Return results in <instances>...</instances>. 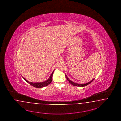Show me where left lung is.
I'll return each mask as SVG.
<instances>
[{
    "label": "left lung",
    "instance_id": "1",
    "mask_svg": "<svg viewBox=\"0 0 121 121\" xmlns=\"http://www.w3.org/2000/svg\"><path fill=\"white\" fill-rule=\"evenodd\" d=\"M66 75V78H67V80L69 81V82L72 85H74V86H77V87H85V86H86L87 85H88V84L91 83L92 82V81L94 79H92L91 81H90L89 82L87 83H84V84H78V83H74L73 82H72V81H71V80H70V79H68V78L67 77L66 75Z\"/></svg>",
    "mask_w": 121,
    "mask_h": 121
}]
</instances>
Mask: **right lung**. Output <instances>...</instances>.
<instances>
[{
  "mask_svg": "<svg viewBox=\"0 0 121 121\" xmlns=\"http://www.w3.org/2000/svg\"><path fill=\"white\" fill-rule=\"evenodd\" d=\"M54 72V71H53V72H52V73L50 75V78L47 79V80H46V81H44L43 82L35 83H34L30 82L29 81H28L27 80L25 79L24 78H23H23H24V79H25L27 82L29 83L30 85H31L32 86H33L34 87L37 88H43V87H46V86L48 85L51 82L52 80V77H53V75Z\"/></svg>",
  "mask_w": 121,
  "mask_h": 121,
  "instance_id": "obj_1",
  "label": "right lung"
}]
</instances>
